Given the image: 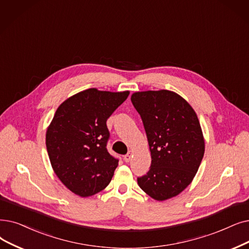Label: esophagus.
Segmentation results:
<instances>
[{
  "label": "esophagus",
  "mask_w": 249,
  "mask_h": 249,
  "mask_svg": "<svg viewBox=\"0 0 249 249\" xmlns=\"http://www.w3.org/2000/svg\"><path fill=\"white\" fill-rule=\"evenodd\" d=\"M132 151L131 150H129V153L124 157V160L126 161V163H129V161L131 160V158H132Z\"/></svg>",
  "instance_id": "obj_1"
}]
</instances>
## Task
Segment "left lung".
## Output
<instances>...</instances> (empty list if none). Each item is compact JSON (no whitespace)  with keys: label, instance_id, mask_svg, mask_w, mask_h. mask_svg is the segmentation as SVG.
Wrapping results in <instances>:
<instances>
[{"label":"left lung","instance_id":"8db88e82","mask_svg":"<svg viewBox=\"0 0 249 249\" xmlns=\"http://www.w3.org/2000/svg\"><path fill=\"white\" fill-rule=\"evenodd\" d=\"M131 102L142 119L151 156L138 185L158 201L175 197L192 182L203 158L197 115L186 100L167 89L133 92Z\"/></svg>","mask_w":249,"mask_h":249}]
</instances>
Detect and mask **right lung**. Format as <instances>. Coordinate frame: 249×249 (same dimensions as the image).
<instances>
[{"instance_id": "obj_1", "label": "right lung", "mask_w": 249, "mask_h": 249, "mask_svg": "<svg viewBox=\"0 0 249 249\" xmlns=\"http://www.w3.org/2000/svg\"><path fill=\"white\" fill-rule=\"evenodd\" d=\"M128 95V90H82L59 106L48 126L46 144L52 168L76 196H91L111 182L118 160L106 147V122Z\"/></svg>"}]
</instances>
